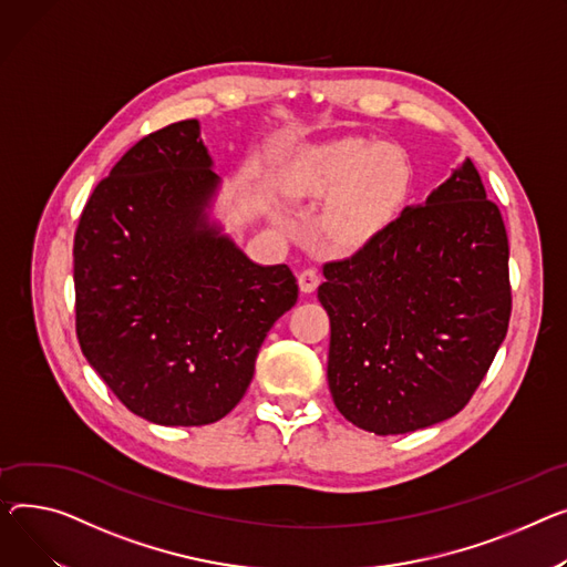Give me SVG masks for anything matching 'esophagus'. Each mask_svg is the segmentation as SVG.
Returning a JSON list of instances; mask_svg holds the SVG:
<instances>
[{"instance_id":"1","label":"esophagus","mask_w":567,"mask_h":567,"mask_svg":"<svg viewBox=\"0 0 567 567\" xmlns=\"http://www.w3.org/2000/svg\"><path fill=\"white\" fill-rule=\"evenodd\" d=\"M298 287L303 293H312L319 287V271L317 269H306L298 274Z\"/></svg>"}]
</instances>
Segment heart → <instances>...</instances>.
Instances as JSON below:
<instances>
[{"label": "heart", "mask_w": 567, "mask_h": 567, "mask_svg": "<svg viewBox=\"0 0 567 567\" xmlns=\"http://www.w3.org/2000/svg\"><path fill=\"white\" fill-rule=\"evenodd\" d=\"M410 186V168L396 147L367 138H339L310 150L291 173V194L328 198L319 237L351 252L379 237L396 218Z\"/></svg>", "instance_id": "1"}]
</instances>
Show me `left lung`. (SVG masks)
I'll return each mask as SVG.
<instances>
[{
    "label": "left lung",
    "instance_id": "obj_1",
    "mask_svg": "<svg viewBox=\"0 0 567 567\" xmlns=\"http://www.w3.org/2000/svg\"><path fill=\"white\" fill-rule=\"evenodd\" d=\"M323 276L328 388L351 424L399 435L467 405L511 319L508 237L472 159Z\"/></svg>",
    "mask_w": 567,
    "mask_h": 567
}]
</instances>
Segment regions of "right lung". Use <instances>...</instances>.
<instances>
[{"mask_svg": "<svg viewBox=\"0 0 567 567\" xmlns=\"http://www.w3.org/2000/svg\"><path fill=\"white\" fill-rule=\"evenodd\" d=\"M218 188L200 123H173L111 168L74 235L82 353L123 405L159 426L223 420L298 298L287 264L261 267L223 233Z\"/></svg>", "mask_w": 567, "mask_h": 567, "instance_id": "1", "label": "right lung"}]
</instances>
